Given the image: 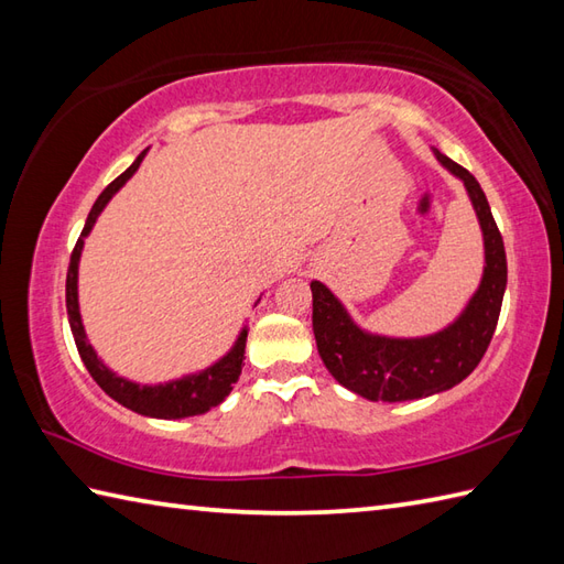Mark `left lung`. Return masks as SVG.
I'll return each mask as SVG.
<instances>
[{
    "mask_svg": "<svg viewBox=\"0 0 564 564\" xmlns=\"http://www.w3.org/2000/svg\"><path fill=\"white\" fill-rule=\"evenodd\" d=\"M436 160L458 176L482 230L485 269L463 313L426 337H386L358 327L325 283L313 281V332L317 351L339 386L370 402H406L451 390L482 361L497 329L507 291L505 239L477 178L434 148Z\"/></svg>",
    "mask_w": 564,
    "mask_h": 564,
    "instance_id": "8db88e82",
    "label": "left lung"
}]
</instances>
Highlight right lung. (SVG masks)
Listing matches in <instances>:
<instances>
[{
    "instance_id": "1",
    "label": "right lung",
    "mask_w": 564,
    "mask_h": 564,
    "mask_svg": "<svg viewBox=\"0 0 564 564\" xmlns=\"http://www.w3.org/2000/svg\"><path fill=\"white\" fill-rule=\"evenodd\" d=\"M148 150H142L135 162L128 166V170L113 178V182L101 191V196L94 203L87 223H84V230L77 239L75 249H72L69 257V269H67V285H65V297H67V317H69V329L72 337H75L77 351L82 356L84 366H87L89 376L97 380V386L113 398L118 404L128 406L142 416H152V419H184V416H196V414H206L213 406H218L227 394H230L232 386L237 382L239 373H242V361H245V346H247V325L239 329L237 339L232 344V349L227 351L218 361L210 364L208 368L198 370V373H188L170 382H158V386H140V382L128 380L123 376H118L116 370L106 366L101 358L94 351V346L87 339V332H84V322L79 313V291H77V281H79V259H82V249H84V239L89 237L91 227L97 225V218L101 210L106 208L118 191L126 186L130 176L138 172L140 162L145 160Z\"/></svg>"
}]
</instances>
